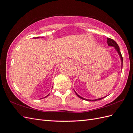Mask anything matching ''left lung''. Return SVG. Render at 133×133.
<instances>
[{"instance_id": "obj_1", "label": "left lung", "mask_w": 133, "mask_h": 133, "mask_svg": "<svg viewBox=\"0 0 133 133\" xmlns=\"http://www.w3.org/2000/svg\"><path fill=\"white\" fill-rule=\"evenodd\" d=\"M107 43L108 44L109 46H114V48L115 49V50L117 51L118 53L119 54V56H120V59H121V60H122V69L123 68V57H122V54H121V52H120V48L118 45V44L116 43L115 41H114L113 39H110V38H107ZM75 93L76 94V95H77L78 97H79L80 98H81L83 100H87V101H92V102H95V101H96V100H101L103 98H104L105 97H106V96H105V97H103V98H99V99H95V100H89V99H85V98H83L82 97H81V96H79L76 92H75Z\"/></svg>"}]
</instances>
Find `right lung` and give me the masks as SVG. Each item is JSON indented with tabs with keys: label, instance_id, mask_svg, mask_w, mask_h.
<instances>
[{
	"label": "right lung",
	"instance_id": "right-lung-1",
	"mask_svg": "<svg viewBox=\"0 0 133 133\" xmlns=\"http://www.w3.org/2000/svg\"><path fill=\"white\" fill-rule=\"evenodd\" d=\"M38 38V37H37V38ZM49 95V94H48L47 96H48V95ZM47 96H46L45 97H44V98H46V97H47Z\"/></svg>",
	"mask_w": 133,
	"mask_h": 133
}]
</instances>
